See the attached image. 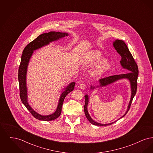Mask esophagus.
Masks as SVG:
<instances>
[{"label":"esophagus","mask_w":153,"mask_h":153,"mask_svg":"<svg viewBox=\"0 0 153 153\" xmlns=\"http://www.w3.org/2000/svg\"><path fill=\"white\" fill-rule=\"evenodd\" d=\"M80 88L81 89H85V88H86V85H85V84H81L80 85Z\"/></svg>","instance_id":"obj_1"}]
</instances>
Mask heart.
Masks as SVG:
<instances>
[{"instance_id": "heart-1", "label": "heart", "mask_w": 153, "mask_h": 153, "mask_svg": "<svg viewBox=\"0 0 153 153\" xmlns=\"http://www.w3.org/2000/svg\"><path fill=\"white\" fill-rule=\"evenodd\" d=\"M102 54L98 50H94L91 51L87 58L83 61L84 64L93 65L96 62L93 69L94 74L99 76L105 72L109 68V61L106 58H102Z\"/></svg>"}]
</instances>
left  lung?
<instances>
[{"label": "left lung", "mask_w": 153, "mask_h": 153, "mask_svg": "<svg viewBox=\"0 0 153 153\" xmlns=\"http://www.w3.org/2000/svg\"><path fill=\"white\" fill-rule=\"evenodd\" d=\"M113 46L115 48V49L117 51V52L120 54V56L122 57V59L120 61V63L122 68L127 69V72L128 73L125 74H117V75H114L108 77H104L99 80V85L98 86H92L91 85V89L93 90L96 88L103 87H105L109 84H111L114 82H116L118 80H122V79H127L130 81V86H131V95L130 100L129 102L127 109L126 112V113L124 114L122 117H120L119 119L124 117L128 111H129L132 99L137 92V80L138 77V68L137 63L135 62L134 59L133 58L130 51H129L128 47L127 46L126 44L122 40H119L117 39L113 42ZM85 103L84 105V112L85 115L87 117L88 120L89 121V122L95 126H107L111 125L112 124L114 123L117 122V120L108 124H102L96 122L94 121L91 116L89 115L88 111V105L89 102V96L88 95H85ZM118 119V120H119Z\"/></svg>", "instance_id": "8db88e82"}]
</instances>
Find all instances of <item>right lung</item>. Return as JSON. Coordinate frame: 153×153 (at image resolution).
Wrapping results in <instances>:
<instances>
[{
	"label": "right lung",
	"mask_w": 153,
	"mask_h": 153,
	"mask_svg": "<svg viewBox=\"0 0 153 153\" xmlns=\"http://www.w3.org/2000/svg\"><path fill=\"white\" fill-rule=\"evenodd\" d=\"M69 35L67 33H61L56 31H51L48 33H44L36 38L34 41L28 44L24 49L22 53L21 64L18 71V80L19 84L20 97L22 103L30 111L32 115L38 120L44 121L53 120L59 117L61 113L62 106L66 96L72 92L74 89L75 82L70 83L68 86L63 88L62 94L60 96L57 108L56 111L51 115H42L37 113L31 108L28 102L27 88L26 84V75L27 68L29 65L30 59L34 51L40 49L45 46H46L53 41H57Z\"/></svg>",
	"instance_id": "1"
}]
</instances>
